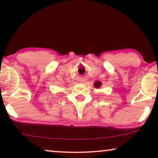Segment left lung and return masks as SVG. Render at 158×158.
Instances as JSON below:
<instances>
[{
    "mask_svg": "<svg viewBox=\"0 0 158 158\" xmlns=\"http://www.w3.org/2000/svg\"><path fill=\"white\" fill-rule=\"evenodd\" d=\"M102 85V83H101V82L100 81H96L94 83V87L96 88H99Z\"/></svg>",
    "mask_w": 158,
    "mask_h": 158,
    "instance_id": "obj_1",
    "label": "left lung"
}]
</instances>
